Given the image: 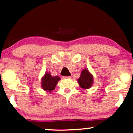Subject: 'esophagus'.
Wrapping results in <instances>:
<instances>
[{
  "mask_svg": "<svg viewBox=\"0 0 133 133\" xmlns=\"http://www.w3.org/2000/svg\"><path fill=\"white\" fill-rule=\"evenodd\" d=\"M64 77L65 79H71L72 77V76H66V77Z\"/></svg>",
  "mask_w": 133,
  "mask_h": 133,
  "instance_id": "34e87169",
  "label": "esophagus"
}]
</instances>
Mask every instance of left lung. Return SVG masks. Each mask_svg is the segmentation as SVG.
I'll return each instance as SVG.
<instances>
[{"instance_id": "8db88e82", "label": "left lung", "mask_w": 133, "mask_h": 133, "mask_svg": "<svg viewBox=\"0 0 133 133\" xmlns=\"http://www.w3.org/2000/svg\"><path fill=\"white\" fill-rule=\"evenodd\" d=\"M77 81L81 88L84 89H89L93 84V76L87 69H84L82 71Z\"/></svg>"}]
</instances>
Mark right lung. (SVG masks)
<instances>
[{
    "label": "right lung",
    "mask_w": 133,
    "mask_h": 133,
    "mask_svg": "<svg viewBox=\"0 0 133 133\" xmlns=\"http://www.w3.org/2000/svg\"><path fill=\"white\" fill-rule=\"evenodd\" d=\"M59 76H52L49 72H45L41 80V86L44 91L51 92L55 89L58 81L60 80Z\"/></svg>",
    "instance_id": "obj_1"
}]
</instances>
